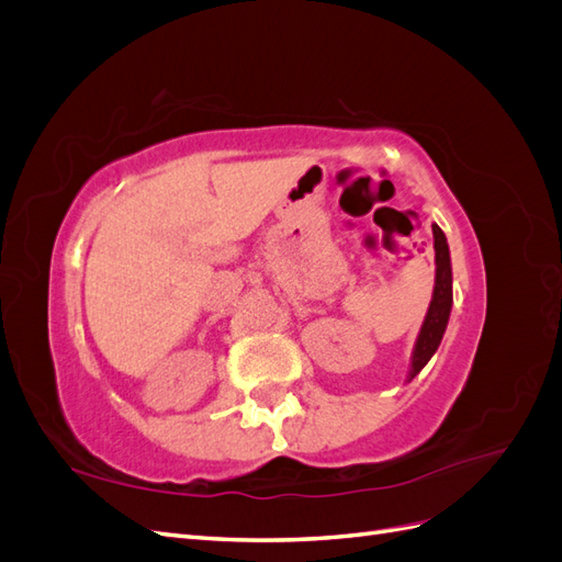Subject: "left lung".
<instances>
[{"mask_svg": "<svg viewBox=\"0 0 562 562\" xmlns=\"http://www.w3.org/2000/svg\"><path fill=\"white\" fill-rule=\"evenodd\" d=\"M434 229V250H436V285L434 297L429 304L427 318L422 323V330L417 335L415 351H413V366H411V380L417 372L429 363L431 356L436 353L440 339L448 328V318L452 310V267H450V248L446 241V234L438 225H431Z\"/></svg>", "mask_w": 562, "mask_h": 562, "instance_id": "left-lung-1", "label": "left lung"}]
</instances>
